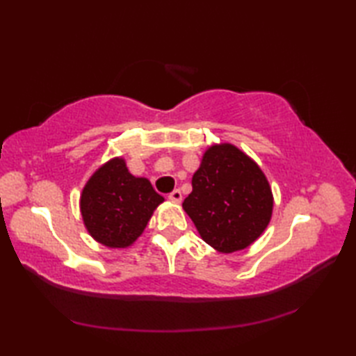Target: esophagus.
Listing matches in <instances>:
<instances>
[{
    "label": "esophagus",
    "mask_w": 356,
    "mask_h": 356,
    "mask_svg": "<svg viewBox=\"0 0 356 356\" xmlns=\"http://www.w3.org/2000/svg\"><path fill=\"white\" fill-rule=\"evenodd\" d=\"M168 197H170V200L174 202V203H180V202H182V193H180V190H174V191L168 195Z\"/></svg>",
    "instance_id": "esophagus-1"
}]
</instances>
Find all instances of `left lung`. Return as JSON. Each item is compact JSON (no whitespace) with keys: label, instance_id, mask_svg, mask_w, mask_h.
<instances>
[{"label":"left lung","instance_id":"left-lung-1","mask_svg":"<svg viewBox=\"0 0 356 356\" xmlns=\"http://www.w3.org/2000/svg\"><path fill=\"white\" fill-rule=\"evenodd\" d=\"M184 200L203 241L231 254L252 245L268 228L274 197L266 176L251 157L231 143H216L193 176Z\"/></svg>","mask_w":356,"mask_h":356}]
</instances>
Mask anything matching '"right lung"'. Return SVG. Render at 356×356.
Returning a JSON list of instances; mask_svg holds the SVG:
<instances>
[{"instance_id":"1","label":"right lung","mask_w":356,"mask_h":356,"mask_svg":"<svg viewBox=\"0 0 356 356\" xmlns=\"http://www.w3.org/2000/svg\"><path fill=\"white\" fill-rule=\"evenodd\" d=\"M165 199L145 177H134L122 157L110 159L88 179L81 214L90 236L107 248L131 246Z\"/></svg>"}]
</instances>
